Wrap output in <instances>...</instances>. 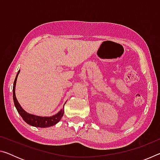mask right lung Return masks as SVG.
<instances>
[{
    "instance_id": "add662e5",
    "label": "right lung",
    "mask_w": 160,
    "mask_h": 160,
    "mask_svg": "<svg viewBox=\"0 0 160 160\" xmlns=\"http://www.w3.org/2000/svg\"><path fill=\"white\" fill-rule=\"evenodd\" d=\"M20 70H19L17 75H16L14 83H13L12 88L13 100H14V104L18 112L20 113V115L21 116V117L23 118V120L25 121L27 123H28L29 125H31L34 127H39V128H47V127L54 126L61 120L62 116H63L64 108H63V109H61L60 112L56 113V114L52 116H44V117H43V116H35L26 112L22 108L20 104H19V102L15 96V85L16 82H17L18 74L20 73Z\"/></svg>"
}]
</instances>
